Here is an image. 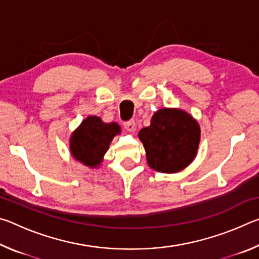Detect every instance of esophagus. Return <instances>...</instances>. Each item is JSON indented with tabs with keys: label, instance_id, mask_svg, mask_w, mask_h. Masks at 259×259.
I'll return each mask as SVG.
<instances>
[{
	"label": "esophagus",
	"instance_id": "esophagus-1",
	"mask_svg": "<svg viewBox=\"0 0 259 259\" xmlns=\"http://www.w3.org/2000/svg\"><path fill=\"white\" fill-rule=\"evenodd\" d=\"M124 128H125L126 130H128V131H130V133H133V131L136 130V123H135V121H134V120H129V121L124 122Z\"/></svg>",
	"mask_w": 259,
	"mask_h": 259
}]
</instances>
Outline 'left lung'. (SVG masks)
<instances>
[{
	"instance_id": "left-lung-1",
	"label": "left lung",
	"mask_w": 259,
	"mask_h": 259,
	"mask_svg": "<svg viewBox=\"0 0 259 259\" xmlns=\"http://www.w3.org/2000/svg\"><path fill=\"white\" fill-rule=\"evenodd\" d=\"M138 136L145 147L148 165L156 171L174 174L186 168L195 157L200 126L186 112L162 108Z\"/></svg>"
}]
</instances>
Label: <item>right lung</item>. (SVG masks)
I'll return each instance as SVG.
<instances>
[{
  "label": "right lung",
  "mask_w": 259,
  "mask_h": 259,
  "mask_svg": "<svg viewBox=\"0 0 259 259\" xmlns=\"http://www.w3.org/2000/svg\"><path fill=\"white\" fill-rule=\"evenodd\" d=\"M119 133L120 125L117 123H104L97 116L87 117L71 137L72 155L91 168L98 165L108 150L109 143Z\"/></svg>",
  "instance_id": "obj_1"
}]
</instances>
